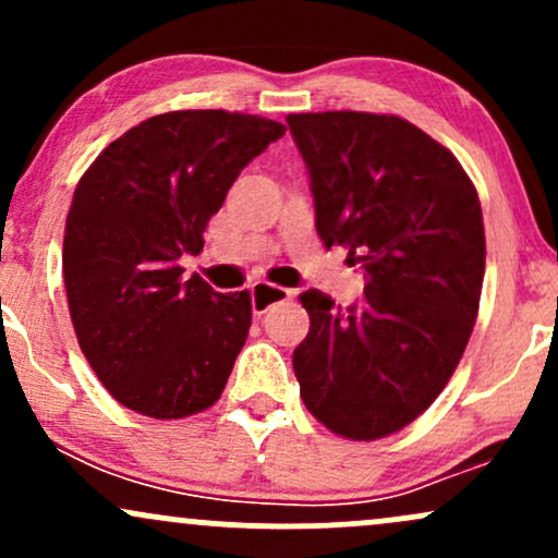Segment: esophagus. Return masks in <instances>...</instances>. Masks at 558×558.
Listing matches in <instances>:
<instances>
[{
  "label": "esophagus",
  "mask_w": 558,
  "mask_h": 558,
  "mask_svg": "<svg viewBox=\"0 0 558 558\" xmlns=\"http://www.w3.org/2000/svg\"><path fill=\"white\" fill-rule=\"evenodd\" d=\"M291 296H293V291H288V288H280V286H272V283H265V280H259V283L252 286V312L254 315H265L272 304H278V301H288Z\"/></svg>",
  "instance_id": "1"
}]
</instances>
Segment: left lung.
Returning <instances> with one entry per match:
<instances>
[{
  "mask_svg": "<svg viewBox=\"0 0 558 558\" xmlns=\"http://www.w3.org/2000/svg\"><path fill=\"white\" fill-rule=\"evenodd\" d=\"M315 196L317 235L349 248L364 296L301 293L310 332L293 351L301 399L328 430L375 440L414 422L451 380L477 319L483 209L438 141L396 114H288Z\"/></svg>",
  "mask_w": 558,
  "mask_h": 558,
  "instance_id": "left-lung-1",
  "label": "left lung"
}]
</instances>
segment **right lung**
Instances as JSON below:
<instances>
[{
    "instance_id": "add662e5",
    "label": "right lung",
    "mask_w": 558,
    "mask_h": 558,
    "mask_svg": "<svg viewBox=\"0 0 558 558\" xmlns=\"http://www.w3.org/2000/svg\"><path fill=\"white\" fill-rule=\"evenodd\" d=\"M283 133L259 114L165 112L83 172L62 243L70 319L123 407L181 420L220 399L252 328V296L183 280L181 257L202 252L230 185Z\"/></svg>"
}]
</instances>
